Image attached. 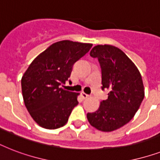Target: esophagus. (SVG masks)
<instances>
[{"mask_svg": "<svg viewBox=\"0 0 160 160\" xmlns=\"http://www.w3.org/2000/svg\"><path fill=\"white\" fill-rule=\"evenodd\" d=\"M81 97H82L83 99H86V98L89 97V95H87V94H85V93L82 92L81 93Z\"/></svg>", "mask_w": 160, "mask_h": 160, "instance_id": "34e87169", "label": "esophagus"}]
</instances>
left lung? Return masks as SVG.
Here are the masks:
<instances>
[{"label":"left lung","mask_w":160,"mask_h":160,"mask_svg":"<svg viewBox=\"0 0 160 160\" xmlns=\"http://www.w3.org/2000/svg\"><path fill=\"white\" fill-rule=\"evenodd\" d=\"M90 55L99 60L101 88L109 93L96 111L88 113V121L99 130L114 131L131 120L144 100L141 75L131 60L115 46L98 45Z\"/></svg>","instance_id":"1"}]
</instances>
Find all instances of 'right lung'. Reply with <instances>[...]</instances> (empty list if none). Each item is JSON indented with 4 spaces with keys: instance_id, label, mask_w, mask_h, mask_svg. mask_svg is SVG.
I'll use <instances>...</instances> for the list:
<instances>
[{
    "instance_id": "obj_1",
    "label": "right lung",
    "mask_w": 160,
    "mask_h": 160,
    "mask_svg": "<svg viewBox=\"0 0 160 160\" xmlns=\"http://www.w3.org/2000/svg\"><path fill=\"white\" fill-rule=\"evenodd\" d=\"M92 47V44L61 41L52 44L29 65L21 79L25 105L42 128L58 129L68 121L78 105V93L63 90L73 65ZM69 82H71L69 80Z\"/></svg>"
}]
</instances>
